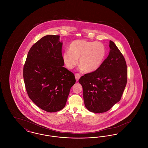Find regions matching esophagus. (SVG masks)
Listing matches in <instances>:
<instances>
[{
    "instance_id": "34e87169",
    "label": "esophagus",
    "mask_w": 148,
    "mask_h": 148,
    "mask_svg": "<svg viewBox=\"0 0 148 148\" xmlns=\"http://www.w3.org/2000/svg\"><path fill=\"white\" fill-rule=\"evenodd\" d=\"M75 77L76 80H77V81H78V80H79V79H80V77H81V75H80L79 74H78V73H76V74H75Z\"/></svg>"
}]
</instances>
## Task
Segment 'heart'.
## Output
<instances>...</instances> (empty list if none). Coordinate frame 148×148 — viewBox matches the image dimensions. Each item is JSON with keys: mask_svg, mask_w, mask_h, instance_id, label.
<instances>
[{"mask_svg": "<svg viewBox=\"0 0 148 148\" xmlns=\"http://www.w3.org/2000/svg\"><path fill=\"white\" fill-rule=\"evenodd\" d=\"M106 54L105 45L100 42H92L83 39L75 40L71 43L69 51L63 54V60L69 69L78 63L86 72L97 71L103 63Z\"/></svg>", "mask_w": 148, "mask_h": 148, "instance_id": "1", "label": "heart"}]
</instances>
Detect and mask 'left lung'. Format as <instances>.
<instances>
[{"mask_svg":"<svg viewBox=\"0 0 148 148\" xmlns=\"http://www.w3.org/2000/svg\"><path fill=\"white\" fill-rule=\"evenodd\" d=\"M110 52L97 71L85 74L79 82L83 86L85 107L90 112L104 113L119 101L127 83L125 58L110 40Z\"/></svg>","mask_w":148,"mask_h":148,"instance_id":"1","label":"left lung"}]
</instances>
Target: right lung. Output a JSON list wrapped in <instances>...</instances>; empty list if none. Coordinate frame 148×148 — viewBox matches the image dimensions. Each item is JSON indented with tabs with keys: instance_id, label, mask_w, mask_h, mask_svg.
<instances>
[{
	"instance_id": "add662e5",
	"label": "right lung",
	"mask_w": 148,
	"mask_h": 148,
	"mask_svg": "<svg viewBox=\"0 0 148 148\" xmlns=\"http://www.w3.org/2000/svg\"><path fill=\"white\" fill-rule=\"evenodd\" d=\"M59 35H46L31 47L23 68L29 98L42 110L53 113L65 106L74 74L64 67Z\"/></svg>"
}]
</instances>
